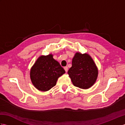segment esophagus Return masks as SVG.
Instances as JSON below:
<instances>
[{
  "mask_svg": "<svg viewBox=\"0 0 125 125\" xmlns=\"http://www.w3.org/2000/svg\"><path fill=\"white\" fill-rule=\"evenodd\" d=\"M64 70L65 71V72L67 73V71H68V68L67 67H64Z\"/></svg>",
  "mask_w": 125,
  "mask_h": 125,
  "instance_id": "esophagus-1",
  "label": "esophagus"
}]
</instances>
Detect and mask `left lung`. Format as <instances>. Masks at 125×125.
<instances>
[{
	"label": "left lung",
	"mask_w": 125,
	"mask_h": 125,
	"mask_svg": "<svg viewBox=\"0 0 125 125\" xmlns=\"http://www.w3.org/2000/svg\"><path fill=\"white\" fill-rule=\"evenodd\" d=\"M68 73L74 86L82 89L91 87L96 82L98 70L91 56L77 52Z\"/></svg>",
	"instance_id": "8db88e82"
}]
</instances>
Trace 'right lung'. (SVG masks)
I'll return each instance as SVG.
<instances>
[{
    "label": "right lung",
    "instance_id": "add662e5",
    "mask_svg": "<svg viewBox=\"0 0 125 125\" xmlns=\"http://www.w3.org/2000/svg\"><path fill=\"white\" fill-rule=\"evenodd\" d=\"M65 71L60 63L53 58V55L39 57L30 70L31 83L39 91H47L54 87L58 78Z\"/></svg>",
    "mask_w": 125,
    "mask_h": 125
}]
</instances>
